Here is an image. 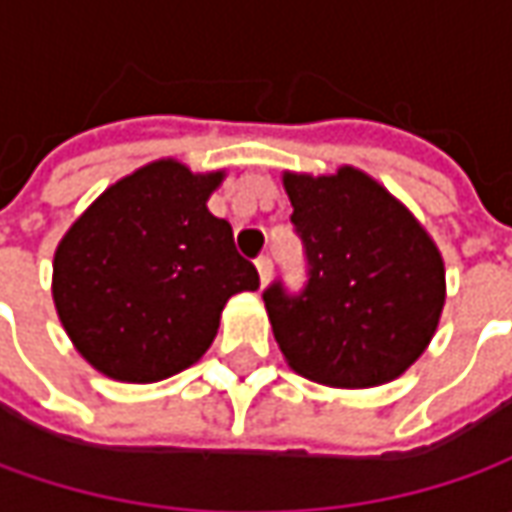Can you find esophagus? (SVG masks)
<instances>
[{"label":"esophagus","mask_w":512,"mask_h":512,"mask_svg":"<svg viewBox=\"0 0 512 512\" xmlns=\"http://www.w3.org/2000/svg\"><path fill=\"white\" fill-rule=\"evenodd\" d=\"M256 270H259V282L267 285V282H270V273H273V262H270V256H259V259H256Z\"/></svg>","instance_id":"esophagus-1"}]
</instances>
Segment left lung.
I'll use <instances>...</instances> for the list:
<instances>
[{"mask_svg": "<svg viewBox=\"0 0 512 512\" xmlns=\"http://www.w3.org/2000/svg\"><path fill=\"white\" fill-rule=\"evenodd\" d=\"M285 182L307 285L265 293L287 364L330 387L393 382L430 344L444 307V262L419 219L376 179L344 165Z\"/></svg>", "mask_w": 512, "mask_h": 512, "instance_id": "8db88e82", "label": "left lung"}]
</instances>
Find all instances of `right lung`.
I'll return each mask as SVG.
<instances>
[{
    "label": "right lung",
    "instance_id": "obj_1",
    "mask_svg": "<svg viewBox=\"0 0 512 512\" xmlns=\"http://www.w3.org/2000/svg\"><path fill=\"white\" fill-rule=\"evenodd\" d=\"M225 170L159 159L110 185L53 256V305L110 379L148 384L205 356L227 299L259 287L233 227L207 210Z\"/></svg>",
    "mask_w": 512,
    "mask_h": 512
}]
</instances>
